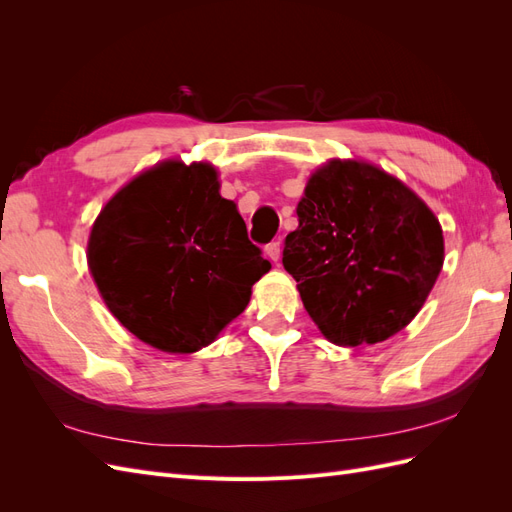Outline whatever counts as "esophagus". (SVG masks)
<instances>
[{
    "mask_svg": "<svg viewBox=\"0 0 512 512\" xmlns=\"http://www.w3.org/2000/svg\"><path fill=\"white\" fill-rule=\"evenodd\" d=\"M265 254H267V258L273 260V262L280 260V256H282V245H280V241H271V243L265 247Z\"/></svg>",
    "mask_w": 512,
    "mask_h": 512,
    "instance_id": "obj_1",
    "label": "esophagus"
}]
</instances>
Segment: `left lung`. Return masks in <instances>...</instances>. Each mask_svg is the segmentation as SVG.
<instances>
[{"instance_id":"obj_1","label":"left lung","mask_w":512,"mask_h":512,"mask_svg":"<svg viewBox=\"0 0 512 512\" xmlns=\"http://www.w3.org/2000/svg\"><path fill=\"white\" fill-rule=\"evenodd\" d=\"M297 215L282 262L322 335L354 348L404 329L444 262L423 200L376 166L333 160L307 181Z\"/></svg>"}]
</instances>
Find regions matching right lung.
<instances>
[{
  "mask_svg": "<svg viewBox=\"0 0 512 512\" xmlns=\"http://www.w3.org/2000/svg\"><path fill=\"white\" fill-rule=\"evenodd\" d=\"M87 262L113 316L175 354L209 346L271 269L209 164L164 162L121 188L91 228Z\"/></svg>",
  "mask_w": 512,
  "mask_h": 512,
  "instance_id": "add662e5",
  "label": "right lung"
}]
</instances>
